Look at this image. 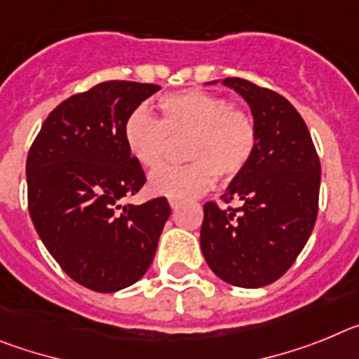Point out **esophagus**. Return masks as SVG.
Here are the masks:
<instances>
[{
  "label": "esophagus",
  "instance_id": "esophagus-1",
  "mask_svg": "<svg viewBox=\"0 0 359 359\" xmlns=\"http://www.w3.org/2000/svg\"><path fill=\"white\" fill-rule=\"evenodd\" d=\"M170 205H171V210H177L180 205L179 201H175V198H170Z\"/></svg>",
  "mask_w": 359,
  "mask_h": 359
}]
</instances>
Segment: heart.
<instances>
[{
  "label": "heart",
  "mask_w": 359,
  "mask_h": 359,
  "mask_svg": "<svg viewBox=\"0 0 359 359\" xmlns=\"http://www.w3.org/2000/svg\"><path fill=\"white\" fill-rule=\"evenodd\" d=\"M161 119L146 106L128 114L123 126L126 148L146 170H157L168 154V137L189 135L186 166H170L149 177L148 189L157 197L188 201L217 182L238 177L253 158L258 130L248 110L204 90H182L158 99Z\"/></svg>",
  "instance_id": "heart-1"
}]
</instances>
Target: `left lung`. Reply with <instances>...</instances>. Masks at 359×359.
I'll use <instances>...</instances> for the list:
<instances>
[{"label": "left lung", "mask_w": 359, "mask_h": 359, "mask_svg": "<svg viewBox=\"0 0 359 359\" xmlns=\"http://www.w3.org/2000/svg\"><path fill=\"white\" fill-rule=\"evenodd\" d=\"M222 85L248 101L258 146L222 195L226 208L204 204L201 248L218 278L264 287L294 264L313 233L322 168L307 124L287 99L240 77Z\"/></svg>", "instance_id": "left-lung-1"}]
</instances>
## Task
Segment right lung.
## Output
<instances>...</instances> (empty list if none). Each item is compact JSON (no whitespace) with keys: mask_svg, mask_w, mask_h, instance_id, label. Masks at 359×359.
<instances>
[{"mask_svg":"<svg viewBox=\"0 0 359 359\" xmlns=\"http://www.w3.org/2000/svg\"><path fill=\"white\" fill-rule=\"evenodd\" d=\"M161 90L104 81L50 111L27 157L29 211L48 253L74 282L115 292L141 280L170 218L166 197L123 201L144 186L123 137L128 114Z\"/></svg>","mask_w":359,"mask_h":359,"instance_id":"1","label":"right lung"}]
</instances>
